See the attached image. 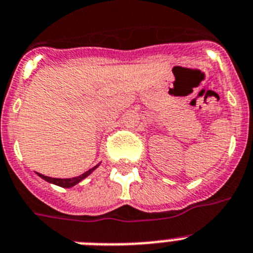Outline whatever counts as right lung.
<instances>
[{
  "label": "right lung",
  "mask_w": 253,
  "mask_h": 253,
  "mask_svg": "<svg viewBox=\"0 0 253 253\" xmlns=\"http://www.w3.org/2000/svg\"><path fill=\"white\" fill-rule=\"evenodd\" d=\"M97 166H99V165H97ZM97 166H95L94 169H88V171H86V172L82 173L81 176H77V177H72V179H56V177H48V176L41 175V173H38V176H40V177H42L43 180H46L47 182L55 184V185H59V186H61V188H72V186H74L76 184H78L81 180H84V177H87V176L90 175V173L92 172V171H94Z\"/></svg>",
  "instance_id": "obj_1"
}]
</instances>
